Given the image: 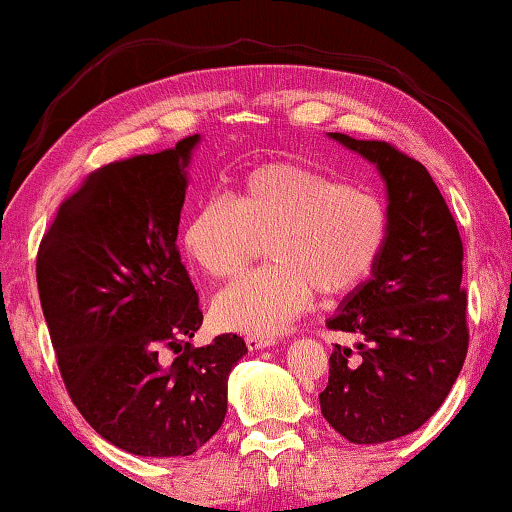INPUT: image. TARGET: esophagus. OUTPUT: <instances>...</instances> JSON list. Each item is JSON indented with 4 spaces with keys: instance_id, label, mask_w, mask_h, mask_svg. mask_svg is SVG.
<instances>
[{
    "instance_id": "obj_1",
    "label": "esophagus",
    "mask_w": 512,
    "mask_h": 512,
    "mask_svg": "<svg viewBox=\"0 0 512 512\" xmlns=\"http://www.w3.org/2000/svg\"><path fill=\"white\" fill-rule=\"evenodd\" d=\"M246 345H248L250 352H259V349H266V347L276 345V340H273V338H264V335H248Z\"/></svg>"
}]
</instances>
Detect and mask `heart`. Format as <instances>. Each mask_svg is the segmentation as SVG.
<instances>
[{"mask_svg": "<svg viewBox=\"0 0 512 512\" xmlns=\"http://www.w3.org/2000/svg\"><path fill=\"white\" fill-rule=\"evenodd\" d=\"M266 239L269 266L246 273L213 299L227 331L278 335L310 310L315 289L345 294L375 269L388 213L375 195L296 163L250 170L234 195H209L183 225L188 257L213 278L234 276Z\"/></svg>", "mask_w": 512, "mask_h": 512, "instance_id": "1", "label": "heart"}]
</instances>
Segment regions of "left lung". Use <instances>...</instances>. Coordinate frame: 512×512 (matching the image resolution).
Here are the masks:
<instances>
[{
    "label": "left lung",
    "instance_id": "8db88e82",
    "mask_svg": "<svg viewBox=\"0 0 512 512\" xmlns=\"http://www.w3.org/2000/svg\"><path fill=\"white\" fill-rule=\"evenodd\" d=\"M377 167L386 186L388 239L370 278L326 319L356 338L335 345L322 414L352 444L416 432L451 393L467 358L462 239L437 183L386 142L329 133Z\"/></svg>",
    "mask_w": 512,
    "mask_h": 512
}]
</instances>
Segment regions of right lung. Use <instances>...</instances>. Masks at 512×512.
I'll use <instances>...</instances> for the list:
<instances>
[{
  "label": "right lung",
  "instance_id": "obj_1",
  "mask_svg": "<svg viewBox=\"0 0 512 512\" xmlns=\"http://www.w3.org/2000/svg\"><path fill=\"white\" fill-rule=\"evenodd\" d=\"M202 137L89 174L61 204L36 259L38 296L68 395L105 441L186 457L220 430L239 335L190 347L202 326L177 236ZM182 352L174 362L164 354Z\"/></svg>",
  "mask_w": 512,
  "mask_h": 512
}]
</instances>
